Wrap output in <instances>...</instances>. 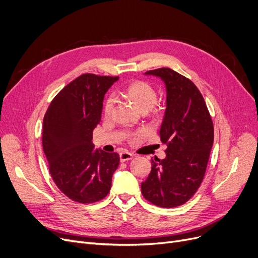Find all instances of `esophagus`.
Instances as JSON below:
<instances>
[{"instance_id":"34e87169","label":"esophagus","mask_w":258,"mask_h":258,"mask_svg":"<svg viewBox=\"0 0 258 258\" xmlns=\"http://www.w3.org/2000/svg\"><path fill=\"white\" fill-rule=\"evenodd\" d=\"M119 158H120V162H126L133 159V154L128 151H121L119 153Z\"/></svg>"}]
</instances>
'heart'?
<instances>
[{
	"label": "heart",
	"mask_w": 258,
	"mask_h": 258,
	"mask_svg": "<svg viewBox=\"0 0 258 258\" xmlns=\"http://www.w3.org/2000/svg\"><path fill=\"white\" fill-rule=\"evenodd\" d=\"M123 94H125L130 100L135 102L142 111L149 110L152 114L158 113L159 106L157 102V91L148 81L142 79L131 81L130 84H128L125 87V89H123ZM113 106H114V100H113L112 97H108L104 101L102 112H104V115L106 117L111 115Z\"/></svg>",
	"instance_id": "1"
}]
</instances>
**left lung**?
<instances>
[{
	"mask_svg": "<svg viewBox=\"0 0 258 258\" xmlns=\"http://www.w3.org/2000/svg\"><path fill=\"white\" fill-rule=\"evenodd\" d=\"M166 85L167 107L160 137L166 158L151 161L142 183L143 197L160 208L187 202L200 187L214 143V125L204 98L194 82L169 68L147 71Z\"/></svg>",
	"mask_w": 258,
	"mask_h": 258,
	"instance_id": "obj_1",
	"label": "left lung"
}]
</instances>
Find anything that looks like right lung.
Returning a JSON list of instances; mask_svg holds the SVG:
<instances>
[{"label":"right lung","instance_id":"1","mask_svg":"<svg viewBox=\"0 0 258 258\" xmlns=\"http://www.w3.org/2000/svg\"><path fill=\"white\" fill-rule=\"evenodd\" d=\"M117 79L82 74L59 92L44 115L42 146L49 173L60 191L75 202L104 199L118 167V153L94 150L92 142L104 96Z\"/></svg>","mask_w":258,"mask_h":258}]
</instances>
